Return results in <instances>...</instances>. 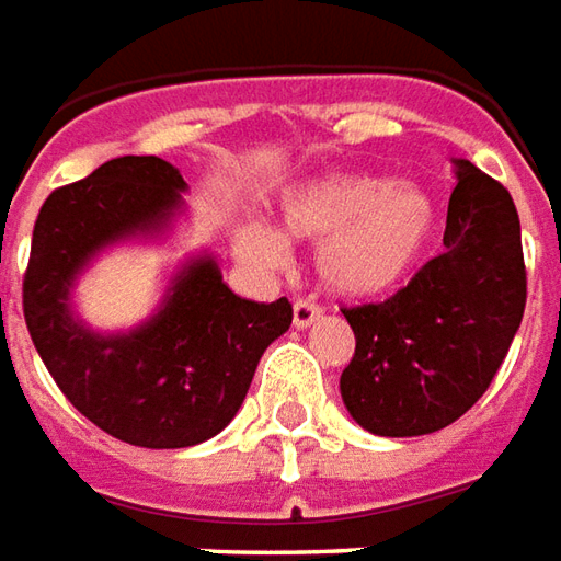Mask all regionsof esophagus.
I'll use <instances>...</instances> for the list:
<instances>
[{"label": "esophagus", "instance_id": "1", "mask_svg": "<svg viewBox=\"0 0 561 561\" xmlns=\"http://www.w3.org/2000/svg\"><path fill=\"white\" fill-rule=\"evenodd\" d=\"M321 318V306L311 302V299H296L293 302V324L296 327H311Z\"/></svg>", "mask_w": 561, "mask_h": 561}]
</instances>
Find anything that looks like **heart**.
<instances>
[{
	"label": "heart",
	"mask_w": 561,
	"mask_h": 561,
	"mask_svg": "<svg viewBox=\"0 0 561 561\" xmlns=\"http://www.w3.org/2000/svg\"><path fill=\"white\" fill-rule=\"evenodd\" d=\"M293 240L321 243L318 274L342 299H379L398 289L423 262L435 234V203L408 182L364 172H333L289 191L280 206ZM237 253L255 265H277L287 247L262 228L243 225Z\"/></svg>",
	"instance_id": "obj_1"
}]
</instances>
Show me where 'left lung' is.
<instances>
[{
	"mask_svg": "<svg viewBox=\"0 0 561 561\" xmlns=\"http://www.w3.org/2000/svg\"><path fill=\"white\" fill-rule=\"evenodd\" d=\"M454 167L445 250L389 299L342 308L355 355L340 392L374 435H430L460 420L497 377L525 314L516 203L469 160Z\"/></svg>",
	"mask_w": 561,
	"mask_h": 561,
	"instance_id": "left-lung-1",
	"label": "left lung"
}]
</instances>
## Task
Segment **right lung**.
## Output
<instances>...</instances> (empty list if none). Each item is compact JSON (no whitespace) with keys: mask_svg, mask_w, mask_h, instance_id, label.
I'll return each mask as SVG.
<instances>
[{"mask_svg":"<svg viewBox=\"0 0 561 561\" xmlns=\"http://www.w3.org/2000/svg\"><path fill=\"white\" fill-rule=\"evenodd\" d=\"M182 172L160 157H116L48 194L24 274L30 340L85 420L138 447H191L240 411L262 352L293 324L287 296L250 302L213 255L172 277L157 314L129 333H95L70 308L79 272L116 240L167 231Z\"/></svg>","mask_w":561,"mask_h":561,"instance_id":"1","label":"right lung"}]
</instances>
